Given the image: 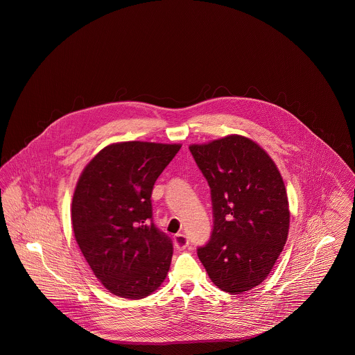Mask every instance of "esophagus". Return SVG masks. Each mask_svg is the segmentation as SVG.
I'll use <instances>...</instances> for the list:
<instances>
[{
	"instance_id": "esophagus-1",
	"label": "esophagus",
	"mask_w": 355,
	"mask_h": 355,
	"mask_svg": "<svg viewBox=\"0 0 355 355\" xmlns=\"http://www.w3.org/2000/svg\"><path fill=\"white\" fill-rule=\"evenodd\" d=\"M189 245V239H187V236L185 234H177V236H174V246L177 248V249H185L186 246Z\"/></svg>"
}]
</instances>
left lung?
<instances>
[{"instance_id": "8db88e82", "label": "left lung", "mask_w": 355, "mask_h": 355, "mask_svg": "<svg viewBox=\"0 0 355 355\" xmlns=\"http://www.w3.org/2000/svg\"><path fill=\"white\" fill-rule=\"evenodd\" d=\"M189 149L210 186L214 217L198 258L220 290H252L266 279L286 243L290 210L282 175L270 155L243 135Z\"/></svg>"}]
</instances>
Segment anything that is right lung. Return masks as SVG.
<instances>
[{"mask_svg":"<svg viewBox=\"0 0 355 355\" xmlns=\"http://www.w3.org/2000/svg\"><path fill=\"white\" fill-rule=\"evenodd\" d=\"M180 144L107 145L83 170L71 201L74 238L112 294L141 300L169 271L173 243L152 222L153 186Z\"/></svg>","mask_w":355,"mask_h":355,"instance_id":"add662e5","label":"right lung"}]
</instances>
